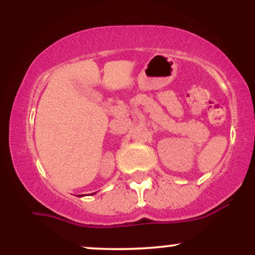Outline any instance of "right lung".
<instances>
[{
  "label": "right lung",
  "instance_id": "add662e5",
  "mask_svg": "<svg viewBox=\"0 0 255 255\" xmlns=\"http://www.w3.org/2000/svg\"><path fill=\"white\" fill-rule=\"evenodd\" d=\"M92 194H95V193H92ZM78 197H84V195H78Z\"/></svg>",
  "mask_w": 255,
  "mask_h": 255
}]
</instances>
